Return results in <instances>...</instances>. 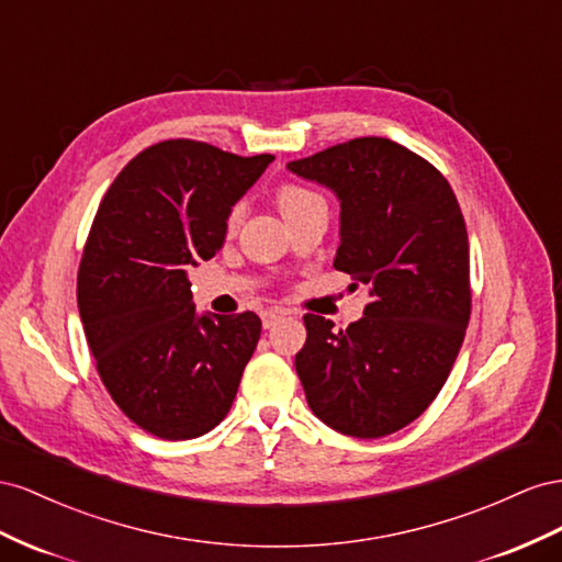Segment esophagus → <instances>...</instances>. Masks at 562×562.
<instances>
[{
	"label": "esophagus",
	"mask_w": 562,
	"mask_h": 562,
	"mask_svg": "<svg viewBox=\"0 0 562 562\" xmlns=\"http://www.w3.org/2000/svg\"><path fill=\"white\" fill-rule=\"evenodd\" d=\"M284 315H286V311H282V308H268V311H263V313H261V319H263V329L276 327L278 319H282Z\"/></svg>",
	"instance_id": "obj_1"
}]
</instances>
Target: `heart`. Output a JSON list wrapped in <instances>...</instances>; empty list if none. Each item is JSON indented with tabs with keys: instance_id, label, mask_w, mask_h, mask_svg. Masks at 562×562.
I'll return each instance as SVG.
<instances>
[{
	"instance_id": "heart-1",
	"label": "heart",
	"mask_w": 562,
	"mask_h": 562,
	"mask_svg": "<svg viewBox=\"0 0 562 562\" xmlns=\"http://www.w3.org/2000/svg\"><path fill=\"white\" fill-rule=\"evenodd\" d=\"M323 202V198L317 195V192L303 188V186H282L278 190V204H280V212L284 214V218H290L303 210H308V206H315ZM243 214H245V206L243 204H235L233 212L228 216V228H235L239 221H243Z\"/></svg>"
}]
</instances>
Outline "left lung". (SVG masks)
Here are the masks:
<instances>
[{
	"label": "left lung",
	"mask_w": 562,
	"mask_h": 562,
	"mask_svg": "<svg viewBox=\"0 0 562 562\" xmlns=\"http://www.w3.org/2000/svg\"><path fill=\"white\" fill-rule=\"evenodd\" d=\"M339 200L334 268L367 286L358 323L306 315L296 374L319 422L352 438L405 428L436 400L471 317L469 235L445 176L389 138L286 165ZM358 282L352 286H358Z\"/></svg>",
	"instance_id": "1"
}]
</instances>
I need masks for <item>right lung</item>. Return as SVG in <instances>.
Masks as SVG:
<instances>
[{
    "label": "right lung",
    "instance_id": "add662e5",
    "mask_svg": "<svg viewBox=\"0 0 562 562\" xmlns=\"http://www.w3.org/2000/svg\"><path fill=\"white\" fill-rule=\"evenodd\" d=\"M272 159L162 140L120 171L93 218L79 317L110 397L157 438L190 440L218 426L259 344L251 311L198 313L188 272L223 247L233 206Z\"/></svg>",
    "mask_w": 562,
    "mask_h": 562
}]
</instances>
